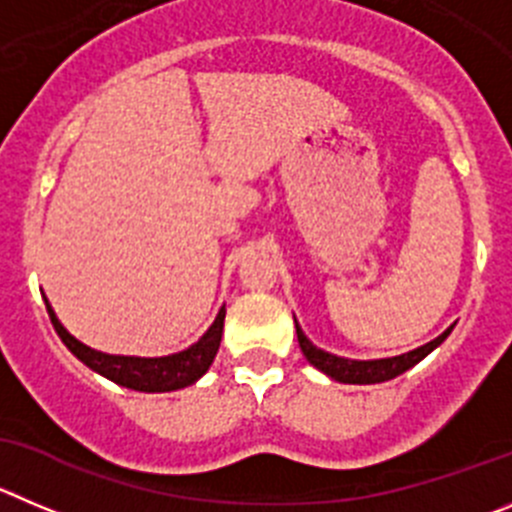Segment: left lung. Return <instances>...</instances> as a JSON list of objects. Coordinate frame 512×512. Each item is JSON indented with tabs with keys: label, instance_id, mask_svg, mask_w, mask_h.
Masks as SVG:
<instances>
[{
	"label": "left lung",
	"instance_id": "1",
	"mask_svg": "<svg viewBox=\"0 0 512 512\" xmlns=\"http://www.w3.org/2000/svg\"><path fill=\"white\" fill-rule=\"evenodd\" d=\"M452 328L455 326L447 328V331H444L442 336L434 338V341L424 343V346L414 348V351L409 353H401V356L376 358V361H353V358L333 356V353L313 346V343L305 338L303 328L298 326V321H295V331H298V343L303 356L308 358L315 369L323 371V374L331 376V379L341 381V384H381V381L396 379L399 374H404V371H409L412 366H417L424 356H429V353H432L444 338L450 336Z\"/></svg>",
	"mask_w": 512,
	"mask_h": 512
}]
</instances>
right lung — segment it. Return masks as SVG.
I'll use <instances>...</instances> for the list:
<instances>
[{
  "label": "right lung",
  "mask_w": 512,
  "mask_h": 512,
  "mask_svg": "<svg viewBox=\"0 0 512 512\" xmlns=\"http://www.w3.org/2000/svg\"><path fill=\"white\" fill-rule=\"evenodd\" d=\"M45 305L57 336L62 338V343L70 348V353L78 356L88 369L98 371L100 376L111 379L113 384H121L133 391H148V394H154V391L184 389V386H191L194 381L202 379L209 371V366H212L214 356H217L219 341H222L224 331V308H219L217 318H214V323L209 326V331L204 333L194 346L186 348V351L159 358L113 356V353L95 351V348L85 346L78 338L70 336V333L65 331V326L57 321L55 310L47 303V298Z\"/></svg>",
  "instance_id": "add662e5"
}]
</instances>
